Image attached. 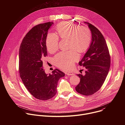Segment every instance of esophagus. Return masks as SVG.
I'll return each instance as SVG.
<instances>
[{"mask_svg":"<svg viewBox=\"0 0 125 125\" xmlns=\"http://www.w3.org/2000/svg\"><path fill=\"white\" fill-rule=\"evenodd\" d=\"M66 74L68 76H72V75H74V74L72 72H67L66 73Z\"/></svg>","mask_w":125,"mask_h":125,"instance_id":"obj_1","label":"esophagus"}]
</instances>
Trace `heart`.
Segmentation results:
<instances>
[{
	"label": "heart",
	"mask_w": 125,
	"mask_h": 125,
	"mask_svg": "<svg viewBox=\"0 0 125 125\" xmlns=\"http://www.w3.org/2000/svg\"><path fill=\"white\" fill-rule=\"evenodd\" d=\"M55 29L59 37L69 40V47L74 49L58 53L54 58V63L62 69H69L79 58V53L75 49L82 53L90 46L92 39V32L86 26H79L72 22L60 23ZM58 35L51 32L47 34L45 43L50 52H54L58 48L59 38Z\"/></svg>",
	"instance_id": "obj_1"
}]
</instances>
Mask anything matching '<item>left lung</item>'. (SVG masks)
Listing matches in <instances>:
<instances>
[{"label": "left lung", "mask_w": 125, "mask_h": 125, "mask_svg": "<svg viewBox=\"0 0 125 125\" xmlns=\"http://www.w3.org/2000/svg\"><path fill=\"white\" fill-rule=\"evenodd\" d=\"M88 25L92 40L88 50L79 64L85 68V75L78 74L80 83L76 86L77 93L91 95L99 91L108 75L110 66V56L106 41L101 32L92 24Z\"/></svg>", "instance_id": "8db88e82"}]
</instances>
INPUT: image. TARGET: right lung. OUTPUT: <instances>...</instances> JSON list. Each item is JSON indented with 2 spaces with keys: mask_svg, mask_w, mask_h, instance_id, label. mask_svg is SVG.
<instances>
[{
  "mask_svg": "<svg viewBox=\"0 0 125 125\" xmlns=\"http://www.w3.org/2000/svg\"><path fill=\"white\" fill-rule=\"evenodd\" d=\"M53 24L47 22L33 27L25 35L19 49L20 76L28 91L35 98L46 100L57 93L59 80L65 74L58 69L46 74L42 59L47 55L46 38Z\"/></svg>",
  "mask_w": 125,
  "mask_h": 125,
  "instance_id": "right-lung-1",
  "label": "right lung"
}]
</instances>
